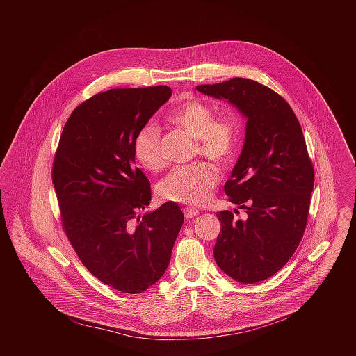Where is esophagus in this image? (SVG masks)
Instances as JSON below:
<instances>
[{
    "label": "esophagus",
    "mask_w": 356,
    "mask_h": 356,
    "mask_svg": "<svg viewBox=\"0 0 356 356\" xmlns=\"http://www.w3.org/2000/svg\"><path fill=\"white\" fill-rule=\"evenodd\" d=\"M184 215L186 219H192L193 216L199 215V209H196L193 207H186V208H184Z\"/></svg>",
    "instance_id": "1"
}]
</instances>
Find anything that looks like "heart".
Returning <instances> with one entry per match:
<instances>
[{"instance_id": "b5f03b06", "label": "heart", "mask_w": 356, "mask_h": 356, "mask_svg": "<svg viewBox=\"0 0 356 356\" xmlns=\"http://www.w3.org/2000/svg\"><path fill=\"white\" fill-rule=\"evenodd\" d=\"M168 119L196 138V154L202 153L218 164H225L234 156L240 134V124L234 116H213L207 104L192 100L171 112ZM134 154L138 163L149 171H160L165 165L160 129L156 124H147L138 131ZM218 182V170L209 163L197 161L174 168L160 182L159 193L172 203L202 205L209 199Z\"/></svg>"}]
</instances>
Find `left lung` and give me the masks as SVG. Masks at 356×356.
I'll return each mask as SVG.
<instances>
[{
	"label": "left lung",
	"mask_w": 356,
	"mask_h": 356,
	"mask_svg": "<svg viewBox=\"0 0 356 356\" xmlns=\"http://www.w3.org/2000/svg\"><path fill=\"white\" fill-rule=\"evenodd\" d=\"M196 89L227 100L247 118L244 147L225 192L248 216L236 220L230 211L216 212L222 229L215 261L238 282L267 280L286 264L305 234L314 167L302 126L288 102L252 79Z\"/></svg>",
	"instance_id": "obj_1"
}]
</instances>
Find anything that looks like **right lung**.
I'll return each instance as SVG.
<instances>
[{
  "label": "right lung",
  "instance_id": "1",
  "mask_svg": "<svg viewBox=\"0 0 356 356\" xmlns=\"http://www.w3.org/2000/svg\"><path fill=\"white\" fill-rule=\"evenodd\" d=\"M171 95L168 86L95 95L72 111L53 160L72 248L96 278L123 293H143L161 278L184 223L172 202L138 216L151 202V184L134 167V141Z\"/></svg>",
  "mask_w": 356,
  "mask_h": 356
}]
</instances>
